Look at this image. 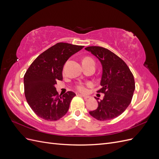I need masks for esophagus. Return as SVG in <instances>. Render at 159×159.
<instances>
[{"instance_id": "obj_1", "label": "esophagus", "mask_w": 159, "mask_h": 159, "mask_svg": "<svg viewBox=\"0 0 159 159\" xmlns=\"http://www.w3.org/2000/svg\"><path fill=\"white\" fill-rule=\"evenodd\" d=\"M79 95L81 96V97L84 98L85 99H88V98H89V95H83V94H79Z\"/></svg>"}]
</instances>
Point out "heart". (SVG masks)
Returning <instances> with one entry per match:
<instances>
[{
	"mask_svg": "<svg viewBox=\"0 0 159 159\" xmlns=\"http://www.w3.org/2000/svg\"><path fill=\"white\" fill-rule=\"evenodd\" d=\"M82 64H95L94 60L91 57H85L82 60ZM89 84H79L76 85V89L80 91V92L85 93L87 91V86H89Z\"/></svg>",
	"mask_w": 159,
	"mask_h": 159,
	"instance_id": "heart-1",
	"label": "heart"
}]
</instances>
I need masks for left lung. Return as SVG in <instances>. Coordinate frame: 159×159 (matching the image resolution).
Masks as SVG:
<instances>
[{
	"instance_id": "left-lung-1",
	"label": "left lung",
	"mask_w": 159,
	"mask_h": 159,
	"mask_svg": "<svg viewBox=\"0 0 159 159\" xmlns=\"http://www.w3.org/2000/svg\"><path fill=\"white\" fill-rule=\"evenodd\" d=\"M95 56L102 65L103 73L98 93H104L98 107L89 114L98 121H108L122 114L131 103L135 84L129 68L113 52L100 46L85 48ZM96 99L97 98H95Z\"/></svg>"
}]
</instances>
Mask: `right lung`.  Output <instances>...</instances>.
I'll return each instance as SVG.
<instances>
[{"label": "right lung", "mask_w": 159, "mask_h": 159, "mask_svg": "<svg viewBox=\"0 0 159 159\" xmlns=\"http://www.w3.org/2000/svg\"><path fill=\"white\" fill-rule=\"evenodd\" d=\"M84 47L57 43L38 56L27 70L24 76L25 97L38 117L54 121L68 112L75 94L68 91L59 95L55 84L57 80H63L62 70L66 61Z\"/></svg>", "instance_id": "obj_1"}]
</instances>
